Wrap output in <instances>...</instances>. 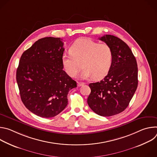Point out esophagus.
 <instances>
[{"mask_svg":"<svg viewBox=\"0 0 157 157\" xmlns=\"http://www.w3.org/2000/svg\"><path fill=\"white\" fill-rule=\"evenodd\" d=\"M85 83L84 82H78V87H80V86H82L83 85H84Z\"/></svg>","mask_w":157,"mask_h":157,"instance_id":"obj_1","label":"esophagus"}]
</instances>
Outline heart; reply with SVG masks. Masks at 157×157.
I'll return each instance as SVG.
<instances>
[{
	"label": "heart",
	"instance_id": "heart-1",
	"mask_svg": "<svg viewBox=\"0 0 157 157\" xmlns=\"http://www.w3.org/2000/svg\"><path fill=\"white\" fill-rule=\"evenodd\" d=\"M70 53L62 56L61 63L66 74L71 78L78 75L82 66L81 78H103L113 63V51L109 44L87 38L76 41L70 48Z\"/></svg>",
	"mask_w": 157,
	"mask_h": 157
}]
</instances>
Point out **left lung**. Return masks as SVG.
<instances>
[{
  "label": "left lung",
  "mask_w": 157,
  "mask_h": 157,
  "mask_svg": "<svg viewBox=\"0 0 157 157\" xmlns=\"http://www.w3.org/2000/svg\"><path fill=\"white\" fill-rule=\"evenodd\" d=\"M113 51V65L99 82L89 84L91 92L87 104L95 113L109 117L118 114L128 105L138 86V68L130 48L121 39L111 35L99 38Z\"/></svg>",
  "instance_id": "1"
}]
</instances>
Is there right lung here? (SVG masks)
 <instances>
[{
	"label": "right lung",
	"instance_id": "1",
	"mask_svg": "<svg viewBox=\"0 0 157 157\" xmlns=\"http://www.w3.org/2000/svg\"><path fill=\"white\" fill-rule=\"evenodd\" d=\"M60 38L36 41L21 56L16 79L25 106L35 115L53 117L68 105V94L77 84L63 70L64 48Z\"/></svg>",
	"mask_w": 157,
	"mask_h": 157
}]
</instances>
